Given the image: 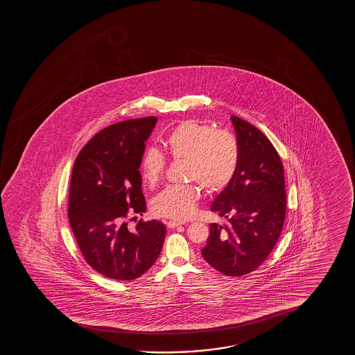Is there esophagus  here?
Returning a JSON list of instances; mask_svg holds the SVG:
<instances>
[{
  "label": "esophagus",
  "instance_id": "esophagus-1",
  "mask_svg": "<svg viewBox=\"0 0 355 355\" xmlns=\"http://www.w3.org/2000/svg\"><path fill=\"white\" fill-rule=\"evenodd\" d=\"M183 222H178V220H168L167 222V227L171 229L177 228V227H180V225H182Z\"/></svg>",
  "mask_w": 355,
  "mask_h": 355
}]
</instances>
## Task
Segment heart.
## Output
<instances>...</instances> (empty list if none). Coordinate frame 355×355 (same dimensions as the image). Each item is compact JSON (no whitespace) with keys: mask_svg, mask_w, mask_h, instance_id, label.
I'll list each match as a JSON object with an SVG mask.
<instances>
[{"mask_svg":"<svg viewBox=\"0 0 355 355\" xmlns=\"http://www.w3.org/2000/svg\"><path fill=\"white\" fill-rule=\"evenodd\" d=\"M171 157L184 161L185 180L198 182L207 193H218L228 187L238 171L240 150L235 137L227 131L194 120L180 122L165 141ZM165 157L155 148L144 151L141 159V175L146 184L155 185L165 171ZM194 184L171 185L156 195L154 214L183 220L193 214L199 199Z\"/></svg>","mask_w":355,"mask_h":355,"instance_id":"obj_1","label":"heart"}]
</instances>
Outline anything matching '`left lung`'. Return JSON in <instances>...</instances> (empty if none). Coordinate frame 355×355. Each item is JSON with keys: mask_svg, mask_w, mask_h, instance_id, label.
<instances>
[{"mask_svg": "<svg viewBox=\"0 0 355 355\" xmlns=\"http://www.w3.org/2000/svg\"><path fill=\"white\" fill-rule=\"evenodd\" d=\"M240 160L233 180L219 193L211 211L228 223L209 224L202 257L228 277L253 272L270 254L286 214L282 159L258 128L232 116Z\"/></svg>", "mask_w": 355, "mask_h": 355, "instance_id": "1", "label": "left lung"}]
</instances>
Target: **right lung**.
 Returning a JSON list of instances; mask_svg holds the SVG:
<instances>
[{
    "label": "right lung",
    "mask_w": 355,
    "mask_h": 355,
    "mask_svg": "<svg viewBox=\"0 0 355 355\" xmlns=\"http://www.w3.org/2000/svg\"><path fill=\"white\" fill-rule=\"evenodd\" d=\"M156 122L148 116L107 126L73 164L68 211L73 236L88 264L114 280L143 275L165 241V224L159 220L141 219L133 229L127 222L128 214L146 211L139 167Z\"/></svg>",
    "instance_id": "right-lung-1"
}]
</instances>
